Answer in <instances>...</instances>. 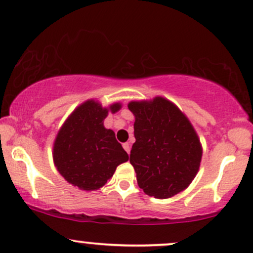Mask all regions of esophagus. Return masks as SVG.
Masks as SVG:
<instances>
[{"instance_id":"1","label":"esophagus","mask_w":253,"mask_h":253,"mask_svg":"<svg viewBox=\"0 0 253 253\" xmlns=\"http://www.w3.org/2000/svg\"><path fill=\"white\" fill-rule=\"evenodd\" d=\"M123 148H124V150H126L127 154L130 153V144L127 143V142H126V143H123Z\"/></svg>"}]
</instances>
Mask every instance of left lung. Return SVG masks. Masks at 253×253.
I'll use <instances>...</instances> for the list:
<instances>
[{"label":"left lung","mask_w":253,"mask_h":253,"mask_svg":"<svg viewBox=\"0 0 253 253\" xmlns=\"http://www.w3.org/2000/svg\"><path fill=\"white\" fill-rule=\"evenodd\" d=\"M136 142L130 151L139 188L157 199L174 197L191 185L203 148L194 127L175 104L162 97L130 102Z\"/></svg>","instance_id":"obj_1"}]
</instances>
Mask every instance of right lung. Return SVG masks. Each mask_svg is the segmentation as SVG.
I'll list each match as a JSON object with an SVG mask.
<instances>
[{
	"label": "right lung",
	"mask_w": 253,
	"mask_h": 253,
	"mask_svg": "<svg viewBox=\"0 0 253 253\" xmlns=\"http://www.w3.org/2000/svg\"><path fill=\"white\" fill-rule=\"evenodd\" d=\"M122 108H103L93 99L79 105L65 121L53 145V160L61 176L83 191H96L112 177L117 166L129 156L104 120Z\"/></svg>",
	"instance_id": "right-lung-1"
}]
</instances>
